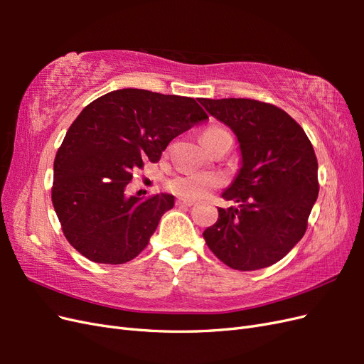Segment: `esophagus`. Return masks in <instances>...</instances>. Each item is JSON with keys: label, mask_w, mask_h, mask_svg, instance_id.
<instances>
[{"label": "esophagus", "mask_w": 364, "mask_h": 364, "mask_svg": "<svg viewBox=\"0 0 364 364\" xmlns=\"http://www.w3.org/2000/svg\"><path fill=\"white\" fill-rule=\"evenodd\" d=\"M176 205H178V206H193L194 202L186 200V199H178V200H176Z\"/></svg>", "instance_id": "34e87169"}]
</instances>
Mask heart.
Wrapping results in <instances>:
<instances>
[{
    "label": "heart",
    "mask_w": 364,
    "mask_h": 364,
    "mask_svg": "<svg viewBox=\"0 0 364 364\" xmlns=\"http://www.w3.org/2000/svg\"><path fill=\"white\" fill-rule=\"evenodd\" d=\"M229 135L225 129L220 127H209L203 132L202 139L205 142V146L209 141ZM222 185V179L215 174H206V173H191V174H181V176H174L173 179L167 182V188L179 197H183V199H200V197L206 196L213 188H217V186Z\"/></svg>",
    "instance_id": "b5f03b06"
}]
</instances>
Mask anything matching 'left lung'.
I'll use <instances>...</instances> for the list:
<instances>
[{
    "label": "left lung",
    "mask_w": 364,
    "mask_h": 364,
    "mask_svg": "<svg viewBox=\"0 0 364 364\" xmlns=\"http://www.w3.org/2000/svg\"><path fill=\"white\" fill-rule=\"evenodd\" d=\"M206 111L234 130L241 168L223 193L240 206L218 208L203 232L228 267H269L304 237L318 194L317 158L304 129L278 106L250 98H200Z\"/></svg>",
    "instance_id": "left-lung-1"
}]
</instances>
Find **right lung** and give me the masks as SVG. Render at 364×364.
<instances>
[{
    "instance_id": "right-lung-1",
    "label": "right lung",
    "mask_w": 364,
    "mask_h": 364,
    "mask_svg": "<svg viewBox=\"0 0 364 364\" xmlns=\"http://www.w3.org/2000/svg\"><path fill=\"white\" fill-rule=\"evenodd\" d=\"M191 97L118 90L87 105L54 158L51 200L63 235L83 257L124 264L149 245L171 194L127 196L146 162H158L170 141L206 121Z\"/></svg>"
}]
</instances>
